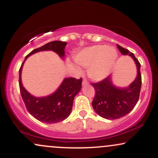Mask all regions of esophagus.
<instances>
[{
	"label": "esophagus",
	"instance_id": "1",
	"mask_svg": "<svg viewBox=\"0 0 158 158\" xmlns=\"http://www.w3.org/2000/svg\"><path fill=\"white\" fill-rule=\"evenodd\" d=\"M88 81H87V79H83V81H82V85L83 86H85V85H88Z\"/></svg>",
	"mask_w": 158,
	"mask_h": 158
}]
</instances>
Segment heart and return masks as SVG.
Here are the masks:
<instances>
[{
  "label": "heart",
  "instance_id": "b5f03b06",
  "mask_svg": "<svg viewBox=\"0 0 158 158\" xmlns=\"http://www.w3.org/2000/svg\"><path fill=\"white\" fill-rule=\"evenodd\" d=\"M117 59V50L106 45H94L83 49L75 56L79 65L88 68V76L96 81L109 75Z\"/></svg>",
  "mask_w": 158,
  "mask_h": 158
}]
</instances>
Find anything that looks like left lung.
Listing matches in <instances>:
<instances>
[{
  "mask_svg": "<svg viewBox=\"0 0 158 158\" xmlns=\"http://www.w3.org/2000/svg\"><path fill=\"white\" fill-rule=\"evenodd\" d=\"M117 45L123 55H128L134 59L137 65V76L135 81L125 88L114 85L110 75L99 82L91 83L96 93L92 106L98 115L107 119L121 118L131 111L139 100L142 83L139 61L132 52Z\"/></svg>",
  "mask_w": 158,
  "mask_h": 158,
  "instance_id": "obj_1",
  "label": "left lung"
}]
</instances>
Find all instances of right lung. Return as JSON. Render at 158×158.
I'll return each instance as SVG.
<instances>
[{
	"instance_id": "add662e5",
	"label": "right lung",
	"mask_w": 158,
	"mask_h": 158,
	"mask_svg": "<svg viewBox=\"0 0 158 158\" xmlns=\"http://www.w3.org/2000/svg\"><path fill=\"white\" fill-rule=\"evenodd\" d=\"M67 42L54 41L33 50L25 57L19 70V88L21 95L29 113L35 119L45 123H56L64 120L71 112L74 97L80 91L82 79L66 78L59 88L51 95L44 97H35L29 93L21 82V71L24 61L30 56L37 52L52 50L61 58L64 57V48Z\"/></svg>"
}]
</instances>
